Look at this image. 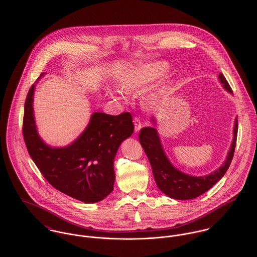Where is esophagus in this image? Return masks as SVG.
<instances>
[{"instance_id": "esophagus-1", "label": "esophagus", "mask_w": 257, "mask_h": 257, "mask_svg": "<svg viewBox=\"0 0 257 257\" xmlns=\"http://www.w3.org/2000/svg\"><path fill=\"white\" fill-rule=\"evenodd\" d=\"M134 123H135V132L136 133H139L140 131H141V128H142V122H141V119L139 118V117H135L134 118Z\"/></svg>"}]
</instances>
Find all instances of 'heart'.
Returning <instances> with one entry per match:
<instances>
[{
	"instance_id": "1",
	"label": "heart",
	"mask_w": 257,
	"mask_h": 257,
	"mask_svg": "<svg viewBox=\"0 0 257 257\" xmlns=\"http://www.w3.org/2000/svg\"><path fill=\"white\" fill-rule=\"evenodd\" d=\"M168 71V64L164 61H153L138 64L117 75V85L123 91H136L155 81ZM165 88L164 83L153 89L147 96L149 102L156 100Z\"/></svg>"
}]
</instances>
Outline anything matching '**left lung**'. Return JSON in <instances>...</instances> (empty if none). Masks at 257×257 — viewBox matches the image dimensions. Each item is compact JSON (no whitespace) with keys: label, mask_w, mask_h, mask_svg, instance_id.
I'll return each mask as SVG.
<instances>
[{"label":"left lung","mask_w":257,"mask_h":257,"mask_svg":"<svg viewBox=\"0 0 257 257\" xmlns=\"http://www.w3.org/2000/svg\"><path fill=\"white\" fill-rule=\"evenodd\" d=\"M219 80L224 90L232 94V90L222 74ZM150 121L156 125V119L151 117ZM238 121L234 119L233 138L224 162L214 172L205 176H192L178 170L170 162L162 147L158 132L155 127H144L140 133V143L144 148L151 165L152 173L158 189L165 195L176 200H190L199 197L219 182L227 171L233 157L236 145Z\"/></svg>","instance_id":"8db88e82"}]
</instances>
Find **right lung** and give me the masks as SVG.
Here are the masks:
<instances>
[{"instance_id":"1","label":"right lung","mask_w":257,"mask_h":257,"mask_svg":"<svg viewBox=\"0 0 257 257\" xmlns=\"http://www.w3.org/2000/svg\"><path fill=\"white\" fill-rule=\"evenodd\" d=\"M44 76L40 74L37 81ZM34 84L27 96L23 135L28 151L43 177L58 191L83 203H97L113 189V159L120 144L134 133L133 118L95 111L84 132L64 147L46 145L37 133Z\"/></svg>"}]
</instances>
